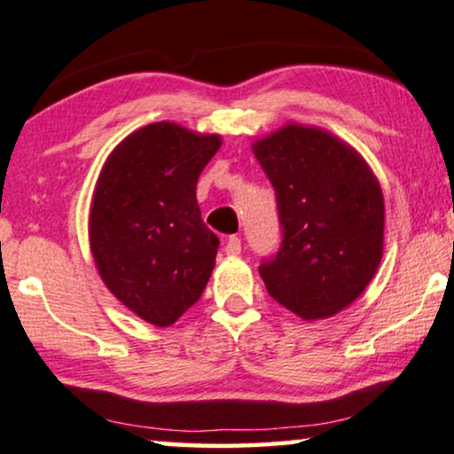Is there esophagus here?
Listing matches in <instances>:
<instances>
[{"mask_svg": "<svg viewBox=\"0 0 454 454\" xmlns=\"http://www.w3.org/2000/svg\"><path fill=\"white\" fill-rule=\"evenodd\" d=\"M241 252V239L238 238V235H231V238L227 239L225 244V254L227 256H238Z\"/></svg>", "mask_w": 454, "mask_h": 454, "instance_id": "esophagus-1", "label": "esophagus"}]
</instances>
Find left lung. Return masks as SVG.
I'll return each mask as SVG.
<instances>
[{"instance_id": "8db88e82", "label": "left lung", "mask_w": 454, "mask_h": 454, "mask_svg": "<svg viewBox=\"0 0 454 454\" xmlns=\"http://www.w3.org/2000/svg\"><path fill=\"white\" fill-rule=\"evenodd\" d=\"M278 193L281 248L258 267L270 298L304 321L364 292L384 254V193L367 160L333 133L287 122L252 144Z\"/></svg>"}]
</instances>
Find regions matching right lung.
Returning a JSON list of instances; mask_svg holds the SVG:
<instances>
[{"label": "right lung", "instance_id": "1", "mask_svg": "<svg viewBox=\"0 0 454 454\" xmlns=\"http://www.w3.org/2000/svg\"><path fill=\"white\" fill-rule=\"evenodd\" d=\"M216 133L152 122L127 135L99 170L90 208V248L106 287L139 319L168 327L202 296L219 238L196 200Z\"/></svg>", "mask_w": 454, "mask_h": 454}]
</instances>
